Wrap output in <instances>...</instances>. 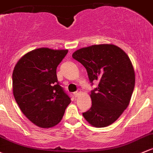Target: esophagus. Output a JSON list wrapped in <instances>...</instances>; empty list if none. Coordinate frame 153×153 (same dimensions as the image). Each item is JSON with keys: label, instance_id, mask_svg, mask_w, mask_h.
I'll use <instances>...</instances> for the list:
<instances>
[{"label": "esophagus", "instance_id": "34e87169", "mask_svg": "<svg viewBox=\"0 0 153 153\" xmlns=\"http://www.w3.org/2000/svg\"><path fill=\"white\" fill-rule=\"evenodd\" d=\"M80 94V91H75V92H74V96H75V97H77L78 96H79Z\"/></svg>", "mask_w": 153, "mask_h": 153}]
</instances>
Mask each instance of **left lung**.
Listing matches in <instances>:
<instances>
[{"mask_svg":"<svg viewBox=\"0 0 153 153\" xmlns=\"http://www.w3.org/2000/svg\"><path fill=\"white\" fill-rule=\"evenodd\" d=\"M72 58L87 71L91 85V107L83 113L92 126L104 128L114 123L130 103L135 86V72L128 56L111 44L94 45L78 50Z\"/></svg>","mask_w":153,"mask_h":153,"instance_id":"8db88e82","label":"left lung"}]
</instances>
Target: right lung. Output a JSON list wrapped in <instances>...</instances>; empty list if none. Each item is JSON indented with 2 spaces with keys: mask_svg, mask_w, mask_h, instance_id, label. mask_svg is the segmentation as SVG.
<instances>
[{
  "mask_svg": "<svg viewBox=\"0 0 153 153\" xmlns=\"http://www.w3.org/2000/svg\"><path fill=\"white\" fill-rule=\"evenodd\" d=\"M67 53V50L38 48L24 55L14 67V99L23 114L40 128L60 123L71 102L56 75L58 65Z\"/></svg>",
  "mask_w": 153,
  "mask_h": 153,
  "instance_id": "1",
  "label": "right lung"
}]
</instances>
